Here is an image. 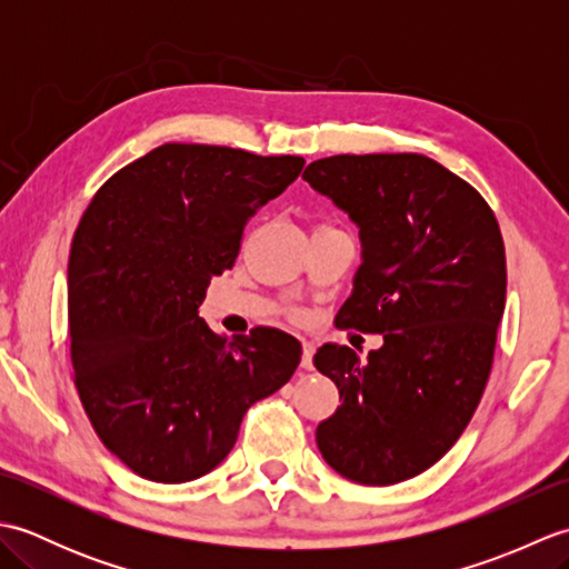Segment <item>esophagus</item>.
I'll use <instances>...</instances> for the list:
<instances>
[{
    "mask_svg": "<svg viewBox=\"0 0 569 569\" xmlns=\"http://www.w3.org/2000/svg\"><path fill=\"white\" fill-rule=\"evenodd\" d=\"M312 355H316V347L310 342H303V357H300V367L312 369Z\"/></svg>",
    "mask_w": 569,
    "mask_h": 569,
    "instance_id": "esophagus-1",
    "label": "esophagus"
}]
</instances>
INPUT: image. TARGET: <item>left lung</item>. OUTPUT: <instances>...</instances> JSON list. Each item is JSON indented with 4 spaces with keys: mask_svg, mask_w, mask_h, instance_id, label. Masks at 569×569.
Wrapping results in <instances>:
<instances>
[{
    "mask_svg": "<svg viewBox=\"0 0 569 569\" xmlns=\"http://www.w3.org/2000/svg\"><path fill=\"white\" fill-rule=\"evenodd\" d=\"M303 178L359 229L340 328L383 335L361 361L325 345L340 408L316 432L337 475L389 487L450 450L475 416L506 306V253L487 200L420 153L330 156Z\"/></svg>",
    "mask_w": 569,
    "mask_h": 569,
    "instance_id": "8db88e82",
    "label": "left lung"
}]
</instances>
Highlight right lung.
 Segmentation results:
<instances>
[{"label":"right lung","mask_w":569,"mask_h":569,"mask_svg":"<svg viewBox=\"0 0 569 569\" xmlns=\"http://www.w3.org/2000/svg\"><path fill=\"white\" fill-rule=\"evenodd\" d=\"M300 156L163 143L92 198L68 259L70 357L94 432L134 475L183 485L232 450L241 418L300 365L273 328L214 335L198 316L232 269L249 217L303 171Z\"/></svg>","instance_id":"add662e5"}]
</instances>
